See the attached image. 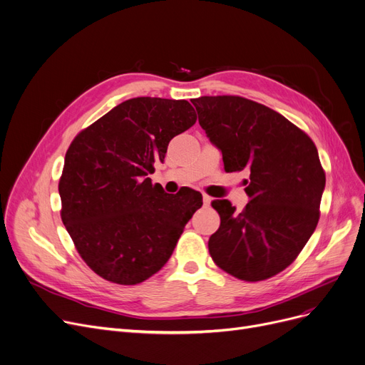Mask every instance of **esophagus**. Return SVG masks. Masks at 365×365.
<instances>
[{
  "mask_svg": "<svg viewBox=\"0 0 365 365\" xmlns=\"http://www.w3.org/2000/svg\"><path fill=\"white\" fill-rule=\"evenodd\" d=\"M202 199H203V205L205 206H210L211 205V202H212V197L211 196H207V195H202Z\"/></svg>",
  "mask_w": 365,
  "mask_h": 365,
  "instance_id": "1",
  "label": "esophagus"
}]
</instances>
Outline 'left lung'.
Masks as SVG:
<instances>
[{"label": "left lung", "mask_w": 365, "mask_h": 365, "mask_svg": "<svg viewBox=\"0 0 365 365\" xmlns=\"http://www.w3.org/2000/svg\"><path fill=\"white\" fill-rule=\"evenodd\" d=\"M192 102L225 172L250 170L244 210L227 199L212 202L221 222L207 242L210 254L237 279H269L297 258L317 229L325 188L318 150L289 120L251 99L222 95Z\"/></svg>", "instance_id": "left-lung-1"}]
</instances>
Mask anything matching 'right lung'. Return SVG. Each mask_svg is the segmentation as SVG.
Returning a JSON list of instances; mask_svg holds the SVG:
<instances>
[{
    "label": "right lung",
    "mask_w": 365,
    "mask_h": 365,
    "mask_svg": "<svg viewBox=\"0 0 365 365\" xmlns=\"http://www.w3.org/2000/svg\"><path fill=\"white\" fill-rule=\"evenodd\" d=\"M188 101L132 98L81 130L65 154L61 218L96 274L136 285L158 273L202 206L192 188L168 195L153 185L173 136L196 123Z\"/></svg>",
    "instance_id": "obj_1"
}]
</instances>
